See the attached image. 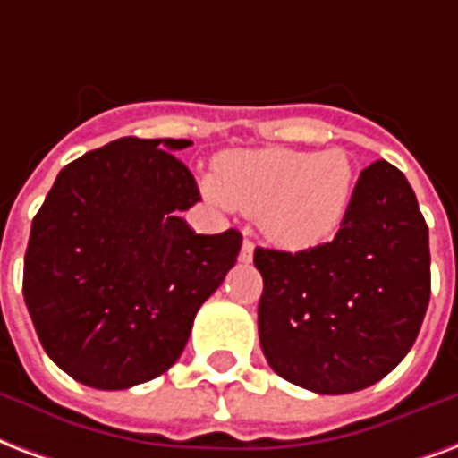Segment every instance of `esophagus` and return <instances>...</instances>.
<instances>
[{
    "label": "esophagus",
    "instance_id": "34e87169",
    "mask_svg": "<svg viewBox=\"0 0 458 458\" xmlns=\"http://www.w3.org/2000/svg\"><path fill=\"white\" fill-rule=\"evenodd\" d=\"M254 257V242L252 240H244L242 250H240V261H252Z\"/></svg>",
    "mask_w": 458,
    "mask_h": 458
}]
</instances>
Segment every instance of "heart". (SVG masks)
<instances>
[{"label":"heart","mask_w":458,"mask_h":458,"mask_svg":"<svg viewBox=\"0 0 458 458\" xmlns=\"http://www.w3.org/2000/svg\"><path fill=\"white\" fill-rule=\"evenodd\" d=\"M206 199L223 211L257 216L268 242L310 250L344 225L353 197V163L341 148L324 153L244 148L216 160L201 180Z\"/></svg>","instance_id":"1"}]
</instances>
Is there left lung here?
Wrapping results in <instances>:
<instances>
[{
	"label": "left lung",
	"instance_id": "1",
	"mask_svg": "<svg viewBox=\"0 0 458 458\" xmlns=\"http://www.w3.org/2000/svg\"><path fill=\"white\" fill-rule=\"evenodd\" d=\"M264 278L259 344L276 375L317 394L372 386L418 338L430 302V244L406 174L365 167L331 242L254 250Z\"/></svg>",
	"mask_w": 458,
	"mask_h": 458
}]
</instances>
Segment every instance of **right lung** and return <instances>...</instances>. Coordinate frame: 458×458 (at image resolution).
<instances>
[{"label":"right lung","instance_id":"obj_1","mask_svg":"<svg viewBox=\"0 0 458 458\" xmlns=\"http://www.w3.org/2000/svg\"><path fill=\"white\" fill-rule=\"evenodd\" d=\"M124 136L57 174L30 225L23 298L50 360L93 389H129L182 355L199 307L235 267L242 235H197L201 201L173 151Z\"/></svg>","mask_w":458,"mask_h":458}]
</instances>
